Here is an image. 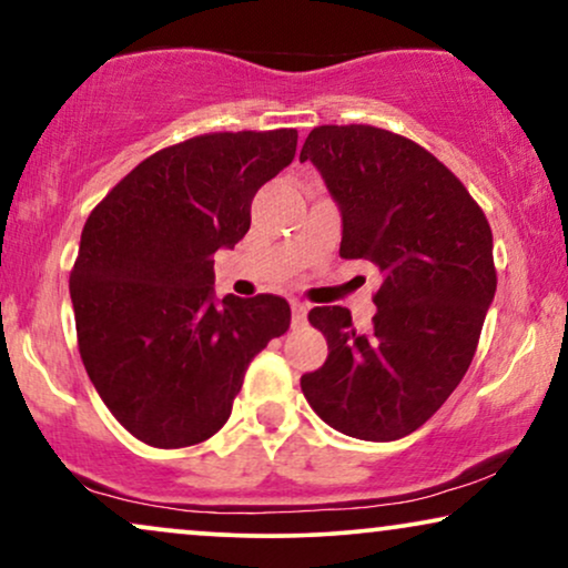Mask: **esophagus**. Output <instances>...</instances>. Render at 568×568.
<instances>
[{
    "instance_id": "34e87169",
    "label": "esophagus",
    "mask_w": 568,
    "mask_h": 568,
    "mask_svg": "<svg viewBox=\"0 0 568 568\" xmlns=\"http://www.w3.org/2000/svg\"><path fill=\"white\" fill-rule=\"evenodd\" d=\"M291 312H293V325H304L308 306L301 304V301H291Z\"/></svg>"
}]
</instances>
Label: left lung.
<instances>
[{
	"label": "left lung",
	"mask_w": 568,
	"mask_h": 568,
	"mask_svg": "<svg viewBox=\"0 0 568 568\" xmlns=\"http://www.w3.org/2000/svg\"><path fill=\"white\" fill-rule=\"evenodd\" d=\"M343 217V260L383 275L358 333L343 306H314L327 358L301 377L322 422L358 440L412 435L456 390L495 296L493 233L464 183L427 149L375 125H320L301 162Z\"/></svg>",
	"instance_id": "left-lung-1"
}]
</instances>
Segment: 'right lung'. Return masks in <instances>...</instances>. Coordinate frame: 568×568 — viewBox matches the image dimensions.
<instances>
[{"instance_id":"obj_1","label":"right lung","mask_w":568,"mask_h":568,"mask_svg":"<svg viewBox=\"0 0 568 568\" xmlns=\"http://www.w3.org/2000/svg\"><path fill=\"white\" fill-rule=\"evenodd\" d=\"M298 133H204L133 168L93 206L70 272L78 351L128 433L154 448L212 437L251 358L291 325L288 301L214 298V251L288 168Z\"/></svg>"}]
</instances>
